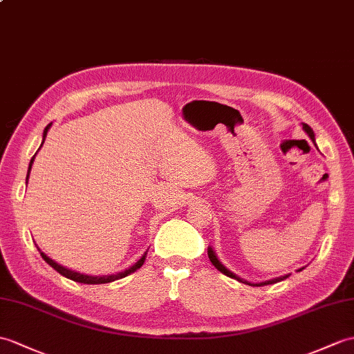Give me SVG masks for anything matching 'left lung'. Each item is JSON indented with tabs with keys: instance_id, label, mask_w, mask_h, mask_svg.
<instances>
[{
	"instance_id": "obj_1",
	"label": "left lung",
	"mask_w": 354,
	"mask_h": 354,
	"mask_svg": "<svg viewBox=\"0 0 354 354\" xmlns=\"http://www.w3.org/2000/svg\"><path fill=\"white\" fill-rule=\"evenodd\" d=\"M303 129L306 131V134L310 137V140L312 142H315V136H314V131H312V128L309 127V125H306V123H303ZM208 257H209V261L212 262V266H214L220 273H223L225 276H227V277H232V279H236L238 282H241V283H245V285H250V286H264V285H271V283H276V282H281V281H283V279H286V277H290V274H285V276H281V277H276V279H271V281H266V282H261V283H250V282H248V281H244V279H241V277H238L236 274H234L232 271H229L223 264H221V262L217 259V257H216V253H214V250H212L211 248L208 249ZM303 268H300L299 271H301Z\"/></svg>"
}]
</instances>
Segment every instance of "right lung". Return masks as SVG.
<instances>
[{
  "instance_id": "add662e5",
  "label": "right lung",
  "mask_w": 354,
  "mask_h": 354,
  "mask_svg": "<svg viewBox=\"0 0 354 354\" xmlns=\"http://www.w3.org/2000/svg\"><path fill=\"white\" fill-rule=\"evenodd\" d=\"M49 127H51V123H49V125H46L45 131H44V140H45V137H46V133H48ZM42 145H44V142H42ZM32 161H35V157H32L31 161H30L28 174H30V170H31ZM27 180H28V175H27ZM39 252H40V249H39ZM40 257H42V258L48 262V264L51 266L55 271H59V273H60L62 276L71 279V281H75V282H80V283L95 285V283H109V282H113V281H118V279H122V277L128 276L129 273H133V271H136L137 268H140V267L143 266V262H145V259H146V253H145L143 257L140 258L131 268H128V270H125V271H120V273H118V274H111V276H87V274H81V273H77V271H72V270H68V268H64V267L59 266V264H57V262H54L53 259H49V258L46 257V254L42 253V252H40Z\"/></svg>"
}]
</instances>
